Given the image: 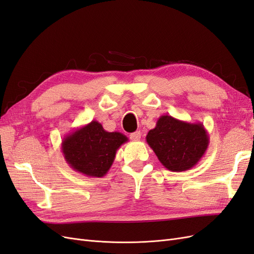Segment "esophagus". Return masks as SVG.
<instances>
[{"mask_svg":"<svg viewBox=\"0 0 254 254\" xmlns=\"http://www.w3.org/2000/svg\"><path fill=\"white\" fill-rule=\"evenodd\" d=\"M130 139H131L132 141H139L141 139V132L140 131H135L133 133H130L129 135Z\"/></svg>","mask_w":254,"mask_h":254,"instance_id":"1","label":"esophagus"}]
</instances>
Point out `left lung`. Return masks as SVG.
Listing matches in <instances>:
<instances>
[{
	"instance_id": "obj_1",
	"label": "left lung",
	"mask_w": 254,
	"mask_h": 254,
	"mask_svg": "<svg viewBox=\"0 0 254 254\" xmlns=\"http://www.w3.org/2000/svg\"><path fill=\"white\" fill-rule=\"evenodd\" d=\"M146 142L168 171L184 172L204 156L210 137L201 123L184 122L166 114L149 130Z\"/></svg>"
}]
</instances>
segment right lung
Segmentation results:
<instances>
[{
    "mask_svg": "<svg viewBox=\"0 0 254 254\" xmlns=\"http://www.w3.org/2000/svg\"><path fill=\"white\" fill-rule=\"evenodd\" d=\"M128 137L118 131H106L97 121L73 130L61 143L65 162L75 172L88 177H104L113 163L115 153Z\"/></svg>",
    "mask_w": 254,
    "mask_h": 254,
    "instance_id": "obj_1",
    "label": "right lung"
}]
</instances>
